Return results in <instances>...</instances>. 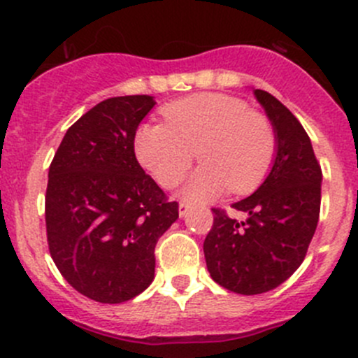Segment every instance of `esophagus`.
I'll list each match as a JSON object with an SVG mask.
<instances>
[{
    "mask_svg": "<svg viewBox=\"0 0 358 358\" xmlns=\"http://www.w3.org/2000/svg\"><path fill=\"white\" fill-rule=\"evenodd\" d=\"M178 213H180V216H185L187 213H189V204H187V202H180Z\"/></svg>",
    "mask_w": 358,
    "mask_h": 358,
    "instance_id": "obj_1",
    "label": "esophagus"
}]
</instances>
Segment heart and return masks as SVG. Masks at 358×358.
I'll return each mask as SVG.
<instances>
[{
    "label": "heart",
    "instance_id": "obj_1",
    "mask_svg": "<svg viewBox=\"0 0 358 358\" xmlns=\"http://www.w3.org/2000/svg\"><path fill=\"white\" fill-rule=\"evenodd\" d=\"M166 122L142 124L135 152L164 189L178 185L199 154L204 164L187 183L185 197L204 201L227 189L252 192L272 169L277 133L268 115L225 93H196L162 107Z\"/></svg>",
    "mask_w": 358,
    "mask_h": 358
}]
</instances>
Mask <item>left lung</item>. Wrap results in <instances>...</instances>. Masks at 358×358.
I'll return each mask as SVG.
<instances>
[{"label":"left lung","instance_id":"8db88e82","mask_svg":"<svg viewBox=\"0 0 358 358\" xmlns=\"http://www.w3.org/2000/svg\"><path fill=\"white\" fill-rule=\"evenodd\" d=\"M277 133L272 171L252 196L234 202L239 222L213 208L204 258L213 280L239 294L275 289L305 259L320 213L322 169L294 114L270 93L255 90Z\"/></svg>","mask_w":358,"mask_h":358}]
</instances>
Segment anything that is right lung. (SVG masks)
Segmentation results:
<instances>
[{
  "label": "right lung",
  "instance_id": "add662e5",
  "mask_svg": "<svg viewBox=\"0 0 358 358\" xmlns=\"http://www.w3.org/2000/svg\"><path fill=\"white\" fill-rule=\"evenodd\" d=\"M156 106L149 95L114 96L79 117L50 164L48 249L64 279L86 298L122 303L150 286L159 237L178 202L135 157V133Z\"/></svg>",
  "mask_w": 358,
  "mask_h": 358
}]
</instances>
